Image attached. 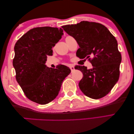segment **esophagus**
Masks as SVG:
<instances>
[{
  "label": "esophagus",
  "mask_w": 134,
  "mask_h": 134,
  "mask_svg": "<svg viewBox=\"0 0 134 134\" xmlns=\"http://www.w3.org/2000/svg\"><path fill=\"white\" fill-rule=\"evenodd\" d=\"M70 69H71V71H73L74 69H75V68H74V66L73 65H71L70 66Z\"/></svg>",
  "instance_id": "1"
}]
</instances>
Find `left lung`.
<instances>
[{
    "label": "left lung",
    "mask_w": 134,
    "mask_h": 134,
    "mask_svg": "<svg viewBox=\"0 0 134 134\" xmlns=\"http://www.w3.org/2000/svg\"><path fill=\"white\" fill-rule=\"evenodd\" d=\"M62 28L77 41L80 48L76 56L88 59L93 66L90 69L84 66H75L84 75L79 82L80 90L93 99L104 97L118 82L120 75L122 56L115 37L104 25L94 22L81 21Z\"/></svg>",
    "instance_id": "8db88e82"
}]
</instances>
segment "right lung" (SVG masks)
Listing matches in <instances>:
<instances>
[{
    "mask_svg": "<svg viewBox=\"0 0 134 134\" xmlns=\"http://www.w3.org/2000/svg\"><path fill=\"white\" fill-rule=\"evenodd\" d=\"M62 28L37 27L17 41L13 59L16 80L28 99L40 104L51 102L58 95L62 83L71 73L66 66L52 68L45 65L47 56L63 34Z\"/></svg>",
    "mask_w": 134,
    "mask_h": 134,
    "instance_id": "right-lung-1",
    "label": "right lung"
}]
</instances>
